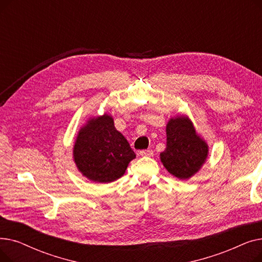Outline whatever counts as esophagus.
Segmentation results:
<instances>
[{"label":"esophagus","instance_id":"esophagus-1","mask_svg":"<svg viewBox=\"0 0 262 262\" xmlns=\"http://www.w3.org/2000/svg\"><path fill=\"white\" fill-rule=\"evenodd\" d=\"M139 155L144 157H152L154 155V152L152 149H142L139 152Z\"/></svg>","mask_w":262,"mask_h":262}]
</instances>
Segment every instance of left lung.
<instances>
[{"mask_svg": "<svg viewBox=\"0 0 262 262\" xmlns=\"http://www.w3.org/2000/svg\"><path fill=\"white\" fill-rule=\"evenodd\" d=\"M166 133L167 144L166 149L160 153V161L178 180H189L207 160L209 146L186 115L171 118L167 123Z\"/></svg>", "mask_w": 262, "mask_h": 262, "instance_id": "1", "label": "left lung"}]
</instances>
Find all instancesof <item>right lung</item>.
Wrapping results in <instances>:
<instances>
[{
	"label": "right lung",
	"instance_id": "1",
	"mask_svg": "<svg viewBox=\"0 0 262 262\" xmlns=\"http://www.w3.org/2000/svg\"><path fill=\"white\" fill-rule=\"evenodd\" d=\"M135 158L128 141L116 129L113 116L91 117L77 133L73 160L79 173L93 183L119 180Z\"/></svg>",
	"mask_w": 262,
	"mask_h": 262
}]
</instances>
